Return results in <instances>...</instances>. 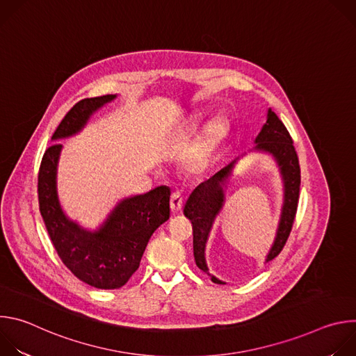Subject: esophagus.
I'll list each match as a JSON object with an SVG mask.
<instances>
[{
    "label": "esophagus",
    "mask_w": 356,
    "mask_h": 356,
    "mask_svg": "<svg viewBox=\"0 0 356 356\" xmlns=\"http://www.w3.org/2000/svg\"><path fill=\"white\" fill-rule=\"evenodd\" d=\"M183 207V197L180 193H173L170 197V210L173 214H177L181 211Z\"/></svg>",
    "instance_id": "1"
}]
</instances>
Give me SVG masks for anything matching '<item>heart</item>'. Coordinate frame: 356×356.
Listing matches in <instances>:
<instances>
[{
  "mask_svg": "<svg viewBox=\"0 0 356 356\" xmlns=\"http://www.w3.org/2000/svg\"><path fill=\"white\" fill-rule=\"evenodd\" d=\"M221 134H222V125H221L220 122H216V124L210 128V131L207 132V135H206L204 147H202V150L195 156V162H197V163H200V162L202 161V158H204V155H206V149H207L209 146H211L213 143H216V142L220 139Z\"/></svg>",
  "mask_w": 356,
  "mask_h": 356,
  "instance_id": "heart-1",
  "label": "heart"
}]
</instances>
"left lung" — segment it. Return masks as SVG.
Returning a JSON list of instances; mask_svg holds the SVG:
<instances>
[{
    "label": "left lung",
    "mask_w": 356,
    "mask_h": 356,
    "mask_svg": "<svg viewBox=\"0 0 356 356\" xmlns=\"http://www.w3.org/2000/svg\"><path fill=\"white\" fill-rule=\"evenodd\" d=\"M253 142H255V146L249 149V152H261V154L270 155L279 168V173L283 183L282 210L276 229V236L265 259V264H268L269 261L275 259L279 255L291 231L298 202L300 166L291 136L287 132L283 122L279 120V117L272 111V108L268 110L266 122L264 124L261 132ZM245 155H248L246 152L235 158L225 168L218 170L209 180L200 183L191 191L183 210L184 216L193 224V250L195 265L202 272H206L217 284H225V282L220 280L218 277L209 272L206 261L207 242L216 218L218 217L224 207L225 188L229 181V177L232 176L236 163Z\"/></svg>",
    "instance_id": "8db88e82"
}]
</instances>
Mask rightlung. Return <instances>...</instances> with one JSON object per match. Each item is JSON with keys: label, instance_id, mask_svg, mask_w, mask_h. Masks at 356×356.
Returning <instances> with one entry per match:
<instances>
[{"label": "right lung", "instance_id": "add662e5", "mask_svg": "<svg viewBox=\"0 0 356 356\" xmlns=\"http://www.w3.org/2000/svg\"><path fill=\"white\" fill-rule=\"evenodd\" d=\"M115 98L117 94H107L79 101L62 120L52 140L81 132L90 118ZM62 149L60 143L47 147L39 169V210L47 234L62 262L77 279L97 289L122 287L139 268L152 234L170 217V188L161 186L125 197L98 228L87 229L72 220L60 204L58 170Z\"/></svg>", "mask_w": 356, "mask_h": 356}]
</instances>
